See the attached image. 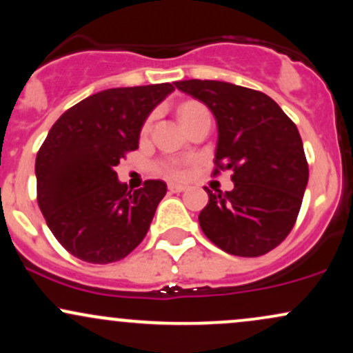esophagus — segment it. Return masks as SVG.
Segmentation results:
<instances>
[{
	"label": "esophagus",
	"instance_id": "obj_1",
	"mask_svg": "<svg viewBox=\"0 0 353 353\" xmlns=\"http://www.w3.org/2000/svg\"><path fill=\"white\" fill-rule=\"evenodd\" d=\"M188 189V185H182V184H169V190L171 192H184Z\"/></svg>",
	"mask_w": 353,
	"mask_h": 353
}]
</instances>
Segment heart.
Listing matches in <instances>:
<instances>
[{"label":"heart","mask_w":353,"mask_h":353,"mask_svg":"<svg viewBox=\"0 0 353 353\" xmlns=\"http://www.w3.org/2000/svg\"><path fill=\"white\" fill-rule=\"evenodd\" d=\"M202 109H205V108L201 106V104H197V103H185V104H182L179 109V116H181V119H184V117L194 114V112H197V111H202ZM159 168H161V171L165 174V176L172 177V179H181V177H184V174H185L184 164L179 163V161H164V163H161Z\"/></svg>","instance_id":"1"}]
</instances>
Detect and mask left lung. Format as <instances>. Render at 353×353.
Here are the masks:
<instances>
[{
	"label": "left lung",
	"instance_id": "8db88e82",
	"mask_svg": "<svg viewBox=\"0 0 353 353\" xmlns=\"http://www.w3.org/2000/svg\"><path fill=\"white\" fill-rule=\"evenodd\" d=\"M176 88L210 109L217 123L216 165L234 172L229 192L205 189L202 232L228 254H267L292 230L309 182L297 125L261 91L208 79L177 81Z\"/></svg>",
	"mask_w": 353,
	"mask_h": 353
}]
</instances>
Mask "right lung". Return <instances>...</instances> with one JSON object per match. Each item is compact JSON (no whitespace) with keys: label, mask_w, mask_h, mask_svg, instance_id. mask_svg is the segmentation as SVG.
Returning <instances> with one entry per match:
<instances>
[{"label":"right lung","mask_w":353,"mask_h":353,"mask_svg":"<svg viewBox=\"0 0 353 353\" xmlns=\"http://www.w3.org/2000/svg\"><path fill=\"white\" fill-rule=\"evenodd\" d=\"M172 91L169 83L104 89L52 124L36 156L38 204L74 257L91 264L121 261L148 234L168 185L145 181L129 190L114 169L137 149L148 116Z\"/></svg>","instance_id":"right-lung-1"}]
</instances>
